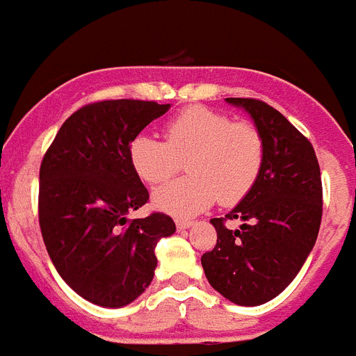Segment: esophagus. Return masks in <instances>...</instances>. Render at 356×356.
Segmentation results:
<instances>
[{"label":"esophagus","mask_w":356,"mask_h":356,"mask_svg":"<svg viewBox=\"0 0 356 356\" xmlns=\"http://www.w3.org/2000/svg\"><path fill=\"white\" fill-rule=\"evenodd\" d=\"M176 227L178 229H189L191 225H193V220L189 218H176Z\"/></svg>","instance_id":"esophagus-1"}]
</instances>
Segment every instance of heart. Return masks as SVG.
I'll return each instance as SVG.
<instances>
[{"label": "heart", "instance_id": "heart-1", "mask_svg": "<svg viewBox=\"0 0 356 356\" xmlns=\"http://www.w3.org/2000/svg\"><path fill=\"white\" fill-rule=\"evenodd\" d=\"M129 160L147 185L171 180L181 165L189 176L163 185L152 196L160 211L175 216L202 213L218 200L231 207L251 193L266 161L262 131L209 107H189L165 125V142L138 134L129 145Z\"/></svg>", "mask_w": 356, "mask_h": 356}]
</instances>
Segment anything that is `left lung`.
Listing matches in <instances>:
<instances>
[{"instance_id":"8db88e82","label":"left lung","mask_w":356,"mask_h":356,"mask_svg":"<svg viewBox=\"0 0 356 356\" xmlns=\"http://www.w3.org/2000/svg\"><path fill=\"white\" fill-rule=\"evenodd\" d=\"M252 116L266 140L260 178L222 218H211L218 240L204 252L211 286L238 305H260L280 295L298 275L318 236L322 178L315 149L277 108L254 98H227ZM240 219V229H229Z\"/></svg>"}]
</instances>
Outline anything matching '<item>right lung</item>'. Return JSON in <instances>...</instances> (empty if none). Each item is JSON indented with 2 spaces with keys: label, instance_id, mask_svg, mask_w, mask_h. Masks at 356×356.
<instances>
[{
  "label": "right lung",
  "instance_id": "right-lung-1",
  "mask_svg": "<svg viewBox=\"0 0 356 356\" xmlns=\"http://www.w3.org/2000/svg\"><path fill=\"white\" fill-rule=\"evenodd\" d=\"M171 105L104 99L61 125L40 167L38 218L60 277L79 296L122 307L142 295L156 269L158 242L176 231L169 214L127 218L149 191L129 160V145Z\"/></svg>",
  "mask_w": 356,
  "mask_h": 356
}]
</instances>
